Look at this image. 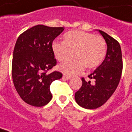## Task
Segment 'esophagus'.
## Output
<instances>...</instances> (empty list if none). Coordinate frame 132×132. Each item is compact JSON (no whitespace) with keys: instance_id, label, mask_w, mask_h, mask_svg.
Here are the masks:
<instances>
[{"instance_id":"1","label":"esophagus","mask_w":132,"mask_h":132,"mask_svg":"<svg viewBox=\"0 0 132 132\" xmlns=\"http://www.w3.org/2000/svg\"><path fill=\"white\" fill-rule=\"evenodd\" d=\"M63 78L68 80V79H70L71 78V76H70V75H68L64 74V75H63Z\"/></svg>"}]
</instances>
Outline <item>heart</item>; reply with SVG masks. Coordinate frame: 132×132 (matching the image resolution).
<instances>
[{"instance_id": "b5f03b06", "label": "heart", "mask_w": 132, "mask_h": 132, "mask_svg": "<svg viewBox=\"0 0 132 132\" xmlns=\"http://www.w3.org/2000/svg\"><path fill=\"white\" fill-rule=\"evenodd\" d=\"M64 42L52 44L54 55L60 63L72 56L75 57L61 65L60 70L66 75H76L85 66L93 68L102 62L106 53V42L102 36L81 31H70L64 34Z\"/></svg>"}]
</instances>
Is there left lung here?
Returning <instances> with one entry per match:
<instances>
[{"mask_svg": "<svg viewBox=\"0 0 132 132\" xmlns=\"http://www.w3.org/2000/svg\"><path fill=\"white\" fill-rule=\"evenodd\" d=\"M106 42L108 48L102 64L88 75L90 81L81 78L82 86L75 94L79 105L86 109H96L104 104L117 89L123 70L121 46L114 38L98 30Z\"/></svg>", "mask_w": 132, "mask_h": 132, "instance_id": "1", "label": "left lung"}]
</instances>
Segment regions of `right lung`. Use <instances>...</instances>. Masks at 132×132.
<instances>
[{
  "label": "right lung",
  "mask_w": 132,
  "mask_h": 132,
  "mask_svg": "<svg viewBox=\"0 0 132 132\" xmlns=\"http://www.w3.org/2000/svg\"><path fill=\"white\" fill-rule=\"evenodd\" d=\"M64 27L34 26L20 34L13 50L11 75L15 90L27 104L42 107L51 100L50 86L62 73L48 71L57 64L52 44Z\"/></svg>",
  "instance_id": "right-lung-1"
}]
</instances>
